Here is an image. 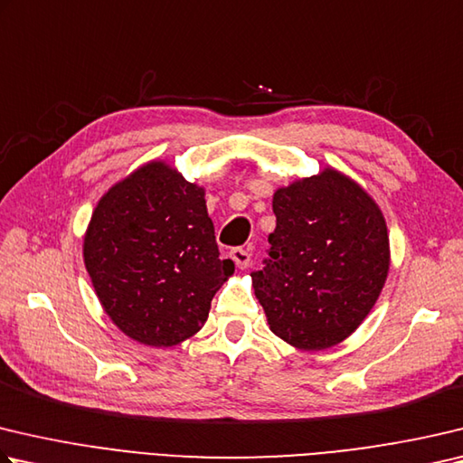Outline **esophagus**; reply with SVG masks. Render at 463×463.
<instances>
[{
  "instance_id": "obj_1",
  "label": "esophagus",
  "mask_w": 463,
  "mask_h": 463,
  "mask_svg": "<svg viewBox=\"0 0 463 463\" xmlns=\"http://www.w3.org/2000/svg\"><path fill=\"white\" fill-rule=\"evenodd\" d=\"M231 259L234 260V265H237L239 269H247L249 263H250V253L247 249L237 247V249L231 250Z\"/></svg>"
}]
</instances>
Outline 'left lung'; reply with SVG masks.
<instances>
[{"mask_svg": "<svg viewBox=\"0 0 463 463\" xmlns=\"http://www.w3.org/2000/svg\"><path fill=\"white\" fill-rule=\"evenodd\" d=\"M275 231L263 269L250 273L271 332L324 350L356 330L389 273V234L366 192L334 170L273 196Z\"/></svg>", "mask_w": 463, "mask_h": 463, "instance_id": "8db88e82", "label": "left lung"}]
</instances>
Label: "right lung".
<instances>
[{
    "mask_svg": "<svg viewBox=\"0 0 463 463\" xmlns=\"http://www.w3.org/2000/svg\"><path fill=\"white\" fill-rule=\"evenodd\" d=\"M85 265L113 324L156 348L194 335L234 271L218 253L204 190L164 162L139 167L100 198Z\"/></svg>",
    "mask_w": 463,
    "mask_h": 463,
    "instance_id": "obj_1",
    "label": "right lung"
}]
</instances>
